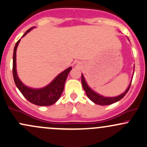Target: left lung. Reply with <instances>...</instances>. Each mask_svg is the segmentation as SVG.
<instances>
[{"instance_id":"obj_1","label":"left lung","mask_w":147,"mask_h":147,"mask_svg":"<svg viewBox=\"0 0 147 147\" xmlns=\"http://www.w3.org/2000/svg\"><path fill=\"white\" fill-rule=\"evenodd\" d=\"M82 86H83L84 90H85L86 93L88 96L89 99H90L92 102H93L95 104H98V105H102V106H106V105H110V104H113L115 102H117L118 101L120 100L121 99H122L124 96L126 95V94L127 93V92L129 91L130 86L131 85V82L130 83L129 87L126 89V91L124 92H123L122 94L119 95V96L114 97H104V96L99 95L97 92H95V91H93L90 87L88 86L86 82L85 79H84L83 75L82 74Z\"/></svg>"}]
</instances>
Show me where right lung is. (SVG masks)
Masks as SVG:
<instances>
[{"instance_id":"obj_1","label":"right lung","mask_w":147,"mask_h":147,"mask_svg":"<svg viewBox=\"0 0 147 147\" xmlns=\"http://www.w3.org/2000/svg\"><path fill=\"white\" fill-rule=\"evenodd\" d=\"M32 28H34V27L27 30L22 37L25 36ZM20 41H21V39H19L16 42L14 49V54H13L12 72L13 77H14V80L16 87L18 88V90L21 91L22 95L24 96L25 98L28 99L30 102L32 103L35 105L41 106L52 105L60 98L61 95L63 91L65 80H66L69 72L72 70V68L70 67V68H67L66 70H65L57 77H55V79L52 81L51 83L45 87L42 88L34 89L26 86L22 83L18 78L16 68V49H17Z\"/></svg>"}]
</instances>
